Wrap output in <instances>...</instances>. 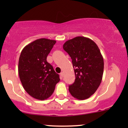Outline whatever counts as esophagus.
Segmentation results:
<instances>
[{
    "instance_id": "obj_1",
    "label": "esophagus",
    "mask_w": 128,
    "mask_h": 128,
    "mask_svg": "<svg viewBox=\"0 0 128 128\" xmlns=\"http://www.w3.org/2000/svg\"><path fill=\"white\" fill-rule=\"evenodd\" d=\"M63 76H64V73L61 72V73H60V76H61V79H62Z\"/></svg>"
}]
</instances>
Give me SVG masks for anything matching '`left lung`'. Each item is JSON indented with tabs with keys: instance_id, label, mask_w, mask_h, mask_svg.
Here are the masks:
<instances>
[{
	"instance_id": "obj_1",
	"label": "left lung",
	"mask_w": 128,
	"mask_h": 128,
	"mask_svg": "<svg viewBox=\"0 0 128 128\" xmlns=\"http://www.w3.org/2000/svg\"><path fill=\"white\" fill-rule=\"evenodd\" d=\"M63 49L70 55L75 74V80L68 86L72 96L79 100L88 99L98 90L104 73V58L98 46L84 36L67 41Z\"/></svg>"
}]
</instances>
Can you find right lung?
Masks as SVG:
<instances>
[{
    "label": "right lung",
    "instance_id": "1",
    "mask_svg": "<svg viewBox=\"0 0 128 128\" xmlns=\"http://www.w3.org/2000/svg\"><path fill=\"white\" fill-rule=\"evenodd\" d=\"M56 43L47 38L36 40L22 50L18 71L22 86L35 99H47L52 94L59 82V74L47 61V56Z\"/></svg>",
    "mask_w": 128,
    "mask_h": 128
}]
</instances>
